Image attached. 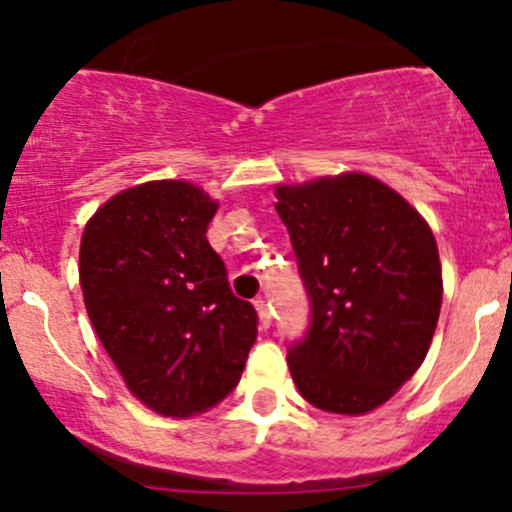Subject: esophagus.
<instances>
[{"instance_id":"obj_1","label":"esophagus","mask_w":512,"mask_h":512,"mask_svg":"<svg viewBox=\"0 0 512 512\" xmlns=\"http://www.w3.org/2000/svg\"><path fill=\"white\" fill-rule=\"evenodd\" d=\"M255 309H257V319H260V327L267 329L272 324V314H270V304L265 299H255Z\"/></svg>"}]
</instances>
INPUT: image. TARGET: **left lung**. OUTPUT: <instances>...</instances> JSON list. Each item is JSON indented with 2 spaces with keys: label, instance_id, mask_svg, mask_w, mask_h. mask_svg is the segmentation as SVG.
I'll return each mask as SVG.
<instances>
[{
  "label": "left lung",
  "instance_id": "1",
  "mask_svg": "<svg viewBox=\"0 0 512 512\" xmlns=\"http://www.w3.org/2000/svg\"><path fill=\"white\" fill-rule=\"evenodd\" d=\"M312 329L289 349L299 394L317 409L364 416L426 359L438 324V245L414 205L374 175L344 170L275 185Z\"/></svg>",
  "mask_w": 512,
  "mask_h": 512
}]
</instances>
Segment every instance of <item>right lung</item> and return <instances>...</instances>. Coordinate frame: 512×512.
Wrapping results in <instances>:
<instances>
[{"label": "right lung", "instance_id": "obj_1", "mask_svg": "<svg viewBox=\"0 0 512 512\" xmlns=\"http://www.w3.org/2000/svg\"><path fill=\"white\" fill-rule=\"evenodd\" d=\"M218 200L188 180L108 198L84 227L79 282L96 337L126 389L160 416L210 411L240 381L257 337L210 247Z\"/></svg>", "mask_w": 512, "mask_h": 512}]
</instances>
